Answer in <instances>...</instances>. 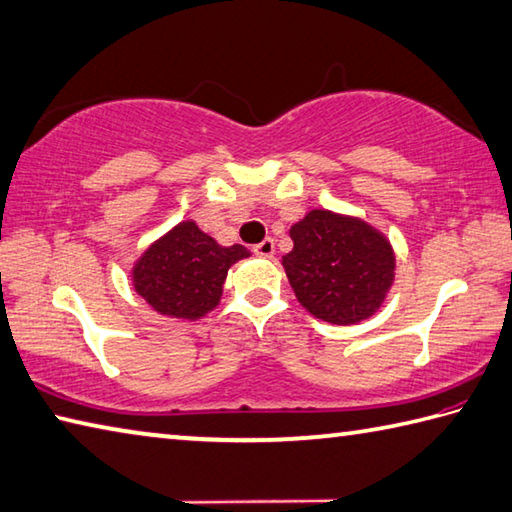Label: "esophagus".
<instances>
[{
	"mask_svg": "<svg viewBox=\"0 0 512 512\" xmlns=\"http://www.w3.org/2000/svg\"><path fill=\"white\" fill-rule=\"evenodd\" d=\"M274 252H276V245H274V240H272V238H265L263 243L254 245V254H256V256L272 258V256H274Z\"/></svg>",
	"mask_w": 512,
	"mask_h": 512,
	"instance_id": "1",
	"label": "esophagus"
}]
</instances>
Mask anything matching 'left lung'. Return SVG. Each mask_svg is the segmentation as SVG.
Returning <instances> with one entry per match:
<instances>
[{"label": "left lung", "mask_w": 512, "mask_h": 512, "mask_svg": "<svg viewBox=\"0 0 512 512\" xmlns=\"http://www.w3.org/2000/svg\"><path fill=\"white\" fill-rule=\"evenodd\" d=\"M289 238L294 249L283 256V267L307 312L332 325H356L379 312L397 269L381 229L356 216L310 209Z\"/></svg>", "instance_id": "8db88e82"}]
</instances>
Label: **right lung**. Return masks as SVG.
<instances>
[{
	"label": "right lung",
	"instance_id": "obj_1",
	"mask_svg": "<svg viewBox=\"0 0 512 512\" xmlns=\"http://www.w3.org/2000/svg\"><path fill=\"white\" fill-rule=\"evenodd\" d=\"M249 256L247 247H223L196 220H182L138 256L131 283L160 316L198 321L220 305L229 267Z\"/></svg>",
	"mask_w": 512,
	"mask_h": 512
}]
</instances>
